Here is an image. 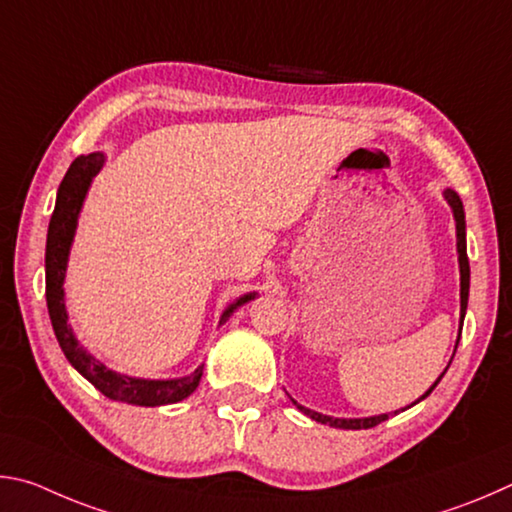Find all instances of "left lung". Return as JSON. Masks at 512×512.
<instances>
[{
	"label": "left lung",
	"mask_w": 512,
	"mask_h": 512,
	"mask_svg": "<svg viewBox=\"0 0 512 512\" xmlns=\"http://www.w3.org/2000/svg\"><path fill=\"white\" fill-rule=\"evenodd\" d=\"M443 197L447 200V204H450L452 209V215H454V222H456V254H459V272H461V317H459V339H461V328H463V319H465V310H468V297H470V263H468V242H465V211H463V202L461 197L456 191H452V188H445L443 191ZM459 339H456V346H459ZM456 346H454V353H456ZM452 364V360H450ZM450 364L445 366V371L450 369ZM445 371L441 373V378L445 375ZM441 378H438L432 387H429L423 396H420L416 402H411L409 407L418 405L420 400H425L429 393L434 391V387L438 382H441ZM292 400V398H290ZM294 405H297L299 411H303V414L310 416L312 420H317V423L321 425H330V427H337V429H369V427H375L384 423V420H389V416H396L400 414V411H391V414H380V416H366V418H333V416H326V414H319V411H312L308 407L299 405L297 400H292Z\"/></svg>",
	"instance_id": "8db88e82"
}]
</instances>
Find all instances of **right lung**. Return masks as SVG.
<instances>
[{
    "label": "right lung",
    "mask_w": 512,
    "mask_h": 512,
    "mask_svg": "<svg viewBox=\"0 0 512 512\" xmlns=\"http://www.w3.org/2000/svg\"><path fill=\"white\" fill-rule=\"evenodd\" d=\"M105 164V152H89V155H80L62 177L58 195H56V209H53L49 233H47V254H44V272H47V308L51 317L53 333H56L58 344L62 353L69 360V364L89 380L94 387L116 402H128V405L137 407H161L173 405L191 396L202 380L204 364L197 366L191 375L184 378H168V380H150V378H132L105 366L101 360L87 351V348L78 342L74 328L69 324L67 306H65V276H67V263L69 251L74 245L76 227L80 211H83L85 197L89 186H92L94 177L101 173ZM258 292H247L238 297L227 308L222 310L218 326H222L233 312L240 306L254 301Z\"/></svg>",
    "instance_id": "right-lung-1"
}]
</instances>
